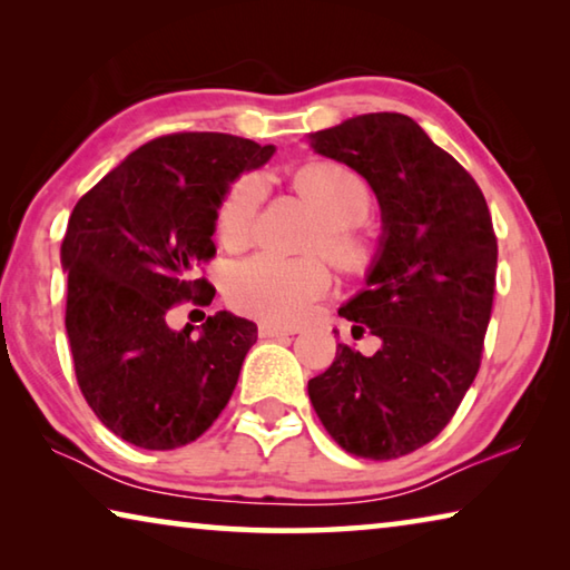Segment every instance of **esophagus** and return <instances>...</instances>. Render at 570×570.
I'll list each match as a JSON object with an SVG mask.
<instances>
[{"label": "esophagus", "mask_w": 570, "mask_h": 570, "mask_svg": "<svg viewBox=\"0 0 570 570\" xmlns=\"http://www.w3.org/2000/svg\"><path fill=\"white\" fill-rule=\"evenodd\" d=\"M298 330L296 326H278V324H258V336H264V340H274V336H288V334H296Z\"/></svg>", "instance_id": "1"}]
</instances>
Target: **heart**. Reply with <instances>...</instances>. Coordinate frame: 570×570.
<instances>
[{
  "label": "heart",
  "instance_id": "obj_1",
  "mask_svg": "<svg viewBox=\"0 0 570 570\" xmlns=\"http://www.w3.org/2000/svg\"><path fill=\"white\" fill-rule=\"evenodd\" d=\"M296 186L322 210L324 230L314 248H326L336 262L356 258L354 226L370 216L372 188L354 168L344 163L320 160L296 173ZM266 198L262 173H244L220 198L216 228L230 248L246 246L256 234L258 210ZM332 272L324 258H284L258 254L238 262L226 274V296L236 312L268 324H298L312 312L314 302L330 292Z\"/></svg>",
  "mask_w": 570,
  "mask_h": 570
}]
</instances>
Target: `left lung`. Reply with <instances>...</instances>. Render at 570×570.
<instances>
[{
	"label": "left lung",
	"mask_w": 570,
	"mask_h": 570,
	"mask_svg": "<svg viewBox=\"0 0 570 570\" xmlns=\"http://www.w3.org/2000/svg\"><path fill=\"white\" fill-rule=\"evenodd\" d=\"M312 148L370 180L384 220L366 288L340 316L372 356L340 344L308 380L324 430L366 460L428 445L455 417L480 370L495 296L498 238L475 178L400 112H370L312 135Z\"/></svg>",
	"instance_id": "8db88e82"
}]
</instances>
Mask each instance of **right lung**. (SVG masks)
<instances>
[{
	"mask_svg": "<svg viewBox=\"0 0 570 570\" xmlns=\"http://www.w3.org/2000/svg\"><path fill=\"white\" fill-rule=\"evenodd\" d=\"M272 156L274 146L226 132L160 135L72 208L62 266L75 377L98 420L135 448L198 440L236 390L256 324L216 312L193 340L168 314L214 302L198 272L216 256L220 198Z\"/></svg>",
	"mask_w": 570,
	"mask_h": 570,
	"instance_id": "obj_1",
	"label": "right lung"
}]
</instances>
